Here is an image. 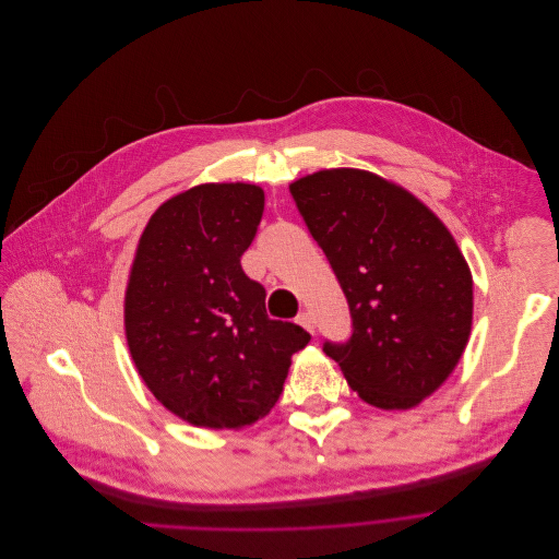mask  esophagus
<instances>
[{"instance_id":"obj_1","label":"esophagus","mask_w":559,"mask_h":559,"mask_svg":"<svg viewBox=\"0 0 559 559\" xmlns=\"http://www.w3.org/2000/svg\"><path fill=\"white\" fill-rule=\"evenodd\" d=\"M297 323L304 325L308 332H314V321H312L310 312H299V314H297Z\"/></svg>"}]
</instances>
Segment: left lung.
Instances as JSON below:
<instances>
[{"label":"left lung","instance_id":"obj_1","mask_svg":"<svg viewBox=\"0 0 559 559\" xmlns=\"http://www.w3.org/2000/svg\"><path fill=\"white\" fill-rule=\"evenodd\" d=\"M290 195L348 299L353 332L323 342L348 385L381 409H409L461 361L472 273L442 222L405 189L359 169H325Z\"/></svg>","mask_w":559,"mask_h":559}]
</instances>
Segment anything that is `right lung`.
<instances>
[{
	"label": "right lung",
	"instance_id": "1",
	"mask_svg": "<svg viewBox=\"0 0 559 559\" xmlns=\"http://www.w3.org/2000/svg\"><path fill=\"white\" fill-rule=\"evenodd\" d=\"M262 213L255 185H200L158 206L139 242L128 346L152 394L191 425L236 429L264 416L310 342L266 314L264 286L242 271Z\"/></svg>",
	"mask_w": 559,
	"mask_h": 559
}]
</instances>
